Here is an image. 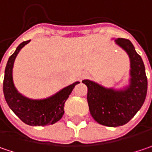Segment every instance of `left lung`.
<instances>
[{"instance_id": "1", "label": "left lung", "mask_w": 152, "mask_h": 152, "mask_svg": "<svg viewBox=\"0 0 152 152\" xmlns=\"http://www.w3.org/2000/svg\"><path fill=\"white\" fill-rule=\"evenodd\" d=\"M115 43L126 51L130 58V83L124 89L107 88L90 80H83L88 88L89 111L99 124L116 127L129 122L145 102L147 77L141 57L129 39H116Z\"/></svg>"}]
</instances>
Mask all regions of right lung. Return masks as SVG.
Instances as JSON below:
<instances>
[{
    "instance_id": "obj_1",
    "label": "right lung",
    "mask_w": 152,
    "mask_h": 152,
    "mask_svg": "<svg viewBox=\"0 0 152 152\" xmlns=\"http://www.w3.org/2000/svg\"><path fill=\"white\" fill-rule=\"evenodd\" d=\"M30 40L24 41L8 58L5 69L3 93L12 111L26 125L43 126L52 125L63 117L64 103L79 82L64 88L57 94L43 100H31L18 92L13 81V67L15 58L23 47Z\"/></svg>"
}]
</instances>
